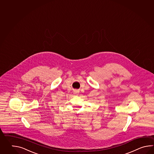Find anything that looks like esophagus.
I'll return each mask as SVG.
<instances>
[{"instance_id": "esophagus-1", "label": "esophagus", "mask_w": 154, "mask_h": 154, "mask_svg": "<svg viewBox=\"0 0 154 154\" xmlns=\"http://www.w3.org/2000/svg\"><path fill=\"white\" fill-rule=\"evenodd\" d=\"M74 93L76 94H78L79 93V91H78L77 90H75V91H74Z\"/></svg>"}]
</instances>
